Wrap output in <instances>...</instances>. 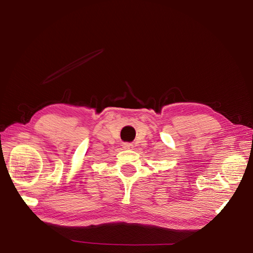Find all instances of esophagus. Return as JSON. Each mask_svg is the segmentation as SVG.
Wrapping results in <instances>:
<instances>
[{
  "instance_id": "1",
  "label": "esophagus",
  "mask_w": 253,
  "mask_h": 253,
  "mask_svg": "<svg viewBox=\"0 0 253 253\" xmlns=\"http://www.w3.org/2000/svg\"><path fill=\"white\" fill-rule=\"evenodd\" d=\"M124 149H126V150H129V149H133V144L131 143H124V147H122Z\"/></svg>"
}]
</instances>
